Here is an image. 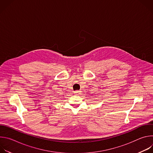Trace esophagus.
Returning a JSON list of instances; mask_svg holds the SVG:
<instances>
[{
  "mask_svg": "<svg viewBox=\"0 0 153 153\" xmlns=\"http://www.w3.org/2000/svg\"><path fill=\"white\" fill-rule=\"evenodd\" d=\"M79 93H80V91H78V90H76V91H74V94H79Z\"/></svg>",
  "mask_w": 153,
  "mask_h": 153,
  "instance_id": "obj_1",
  "label": "esophagus"
}]
</instances>
